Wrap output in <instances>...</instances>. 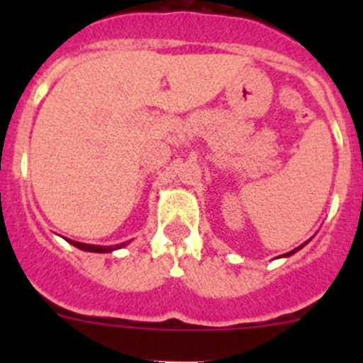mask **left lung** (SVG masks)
I'll list each match as a JSON object with an SVG mask.
<instances>
[{"instance_id": "8db88e82", "label": "left lung", "mask_w": 363, "mask_h": 363, "mask_svg": "<svg viewBox=\"0 0 363 363\" xmlns=\"http://www.w3.org/2000/svg\"><path fill=\"white\" fill-rule=\"evenodd\" d=\"M309 240H311V239H309ZM309 240H307V242H303V244H302V246L295 247V250H294V251H290V252H284V255H281V256H279V258H288V256L295 255V252H296V251H300V250H302V247H303V246H306V244H309Z\"/></svg>"}]
</instances>
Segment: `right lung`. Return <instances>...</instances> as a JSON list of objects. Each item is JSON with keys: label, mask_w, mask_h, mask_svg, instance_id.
Here are the masks:
<instances>
[{"label": "right lung", "mask_w": 363, "mask_h": 363, "mask_svg": "<svg viewBox=\"0 0 363 363\" xmlns=\"http://www.w3.org/2000/svg\"><path fill=\"white\" fill-rule=\"evenodd\" d=\"M72 246L79 247V250L82 251H87V252H112L116 250H121V247L128 246L130 244V240L128 242H123V244H116V246H94V244H84V242H77V240H72V239H67Z\"/></svg>", "instance_id": "right-lung-1"}]
</instances>
